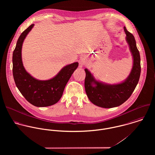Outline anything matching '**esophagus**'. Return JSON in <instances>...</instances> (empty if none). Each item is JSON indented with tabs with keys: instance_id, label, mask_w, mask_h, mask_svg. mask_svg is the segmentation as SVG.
I'll return each mask as SVG.
<instances>
[{
	"instance_id": "esophagus-1",
	"label": "esophagus",
	"mask_w": 155,
	"mask_h": 155,
	"mask_svg": "<svg viewBox=\"0 0 155 155\" xmlns=\"http://www.w3.org/2000/svg\"><path fill=\"white\" fill-rule=\"evenodd\" d=\"M85 63V58L84 57H81V58L79 60V64L81 66H82V65L84 64Z\"/></svg>"
}]
</instances>
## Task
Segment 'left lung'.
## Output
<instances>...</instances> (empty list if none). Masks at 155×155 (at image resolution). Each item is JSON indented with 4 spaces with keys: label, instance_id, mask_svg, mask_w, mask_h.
<instances>
[{
    "label": "left lung",
    "instance_id": "obj_1",
    "mask_svg": "<svg viewBox=\"0 0 155 155\" xmlns=\"http://www.w3.org/2000/svg\"><path fill=\"white\" fill-rule=\"evenodd\" d=\"M124 28L133 57V68L126 80L118 84H104L96 81L88 70L85 69V88L89 100L103 108H112L123 104L130 97L139 81L141 73L140 52L133 34L125 27Z\"/></svg>",
    "mask_w": 155,
    "mask_h": 155
}]
</instances>
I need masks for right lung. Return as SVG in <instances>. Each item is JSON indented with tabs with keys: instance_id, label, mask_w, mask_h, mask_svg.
Listing matches in <instances>:
<instances>
[{
	"instance_id": "1",
	"label": "right lung",
	"mask_w": 155,
	"mask_h": 155,
	"mask_svg": "<svg viewBox=\"0 0 155 155\" xmlns=\"http://www.w3.org/2000/svg\"><path fill=\"white\" fill-rule=\"evenodd\" d=\"M33 26V24L30 25L18 39L12 56L13 76L17 87L27 101L36 107H47L57 103L61 98L67 83L79 63L64 67L49 80L39 81L33 78L23 66L21 49L24 40Z\"/></svg>"
}]
</instances>
